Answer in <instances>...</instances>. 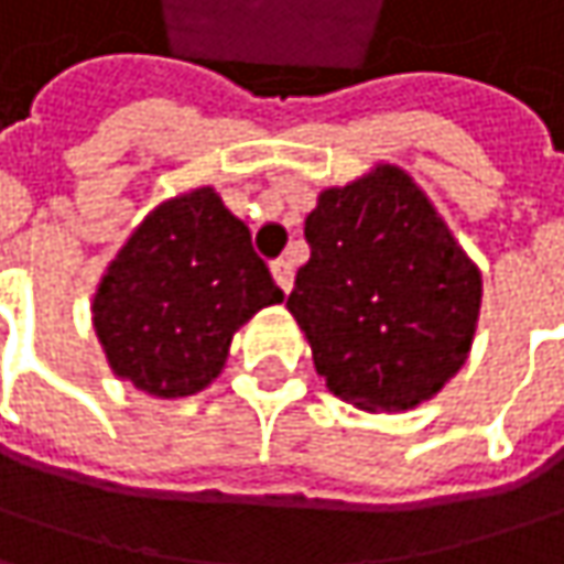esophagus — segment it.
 Segmentation results:
<instances>
[{"mask_svg": "<svg viewBox=\"0 0 564 564\" xmlns=\"http://www.w3.org/2000/svg\"><path fill=\"white\" fill-rule=\"evenodd\" d=\"M271 274H274V281H278L283 293H290V286H293V261H286V258L274 261L271 264Z\"/></svg>", "mask_w": 564, "mask_h": 564, "instance_id": "1", "label": "esophagus"}]
</instances>
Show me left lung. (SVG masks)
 Returning a JSON list of instances; mask_svg holds the SVG:
<instances>
[{
	"mask_svg": "<svg viewBox=\"0 0 564 564\" xmlns=\"http://www.w3.org/2000/svg\"><path fill=\"white\" fill-rule=\"evenodd\" d=\"M306 242L286 310L328 392L389 414L434 399L469 357L481 274L431 197L380 162L318 194Z\"/></svg>",
	"mask_w": 564,
	"mask_h": 564,
	"instance_id": "1",
	"label": "left lung"
}]
</instances>
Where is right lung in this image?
Wrapping results in <instances>:
<instances>
[{
    "mask_svg": "<svg viewBox=\"0 0 564 564\" xmlns=\"http://www.w3.org/2000/svg\"><path fill=\"white\" fill-rule=\"evenodd\" d=\"M283 290L251 249L249 226L214 187L162 200L130 232L91 300L117 380L184 399L223 373L232 335Z\"/></svg>",
    "mask_w": 564,
    "mask_h": 564,
    "instance_id": "add662e5",
    "label": "right lung"
}]
</instances>
